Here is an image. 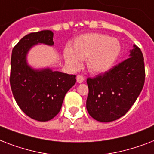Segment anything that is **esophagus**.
I'll return each instance as SVG.
<instances>
[{"label": "esophagus", "mask_w": 154, "mask_h": 154, "mask_svg": "<svg viewBox=\"0 0 154 154\" xmlns=\"http://www.w3.org/2000/svg\"><path fill=\"white\" fill-rule=\"evenodd\" d=\"M77 81L78 83H82V82H84L85 81V78L83 76H82V75H77Z\"/></svg>", "instance_id": "34e87169"}]
</instances>
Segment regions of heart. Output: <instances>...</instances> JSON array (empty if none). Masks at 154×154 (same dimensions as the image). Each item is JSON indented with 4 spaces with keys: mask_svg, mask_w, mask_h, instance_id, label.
<instances>
[{
    "mask_svg": "<svg viewBox=\"0 0 154 154\" xmlns=\"http://www.w3.org/2000/svg\"><path fill=\"white\" fill-rule=\"evenodd\" d=\"M122 50V44L117 38L102 33H87L75 40L72 49L66 47L64 57L72 69H79L82 60H87L90 72L102 73L114 65Z\"/></svg>",
    "mask_w": 154,
    "mask_h": 154,
    "instance_id": "b5f03b06",
    "label": "heart"
}]
</instances>
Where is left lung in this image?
Wrapping results in <instances>:
<instances>
[{
	"label": "left lung",
	"mask_w": 154,
	"mask_h": 154,
	"mask_svg": "<svg viewBox=\"0 0 154 154\" xmlns=\"http://www.w3.org/2000/svg\"><path fill=\"white\" fill-rule=\"evenodd\" d=\"M145 78L143 54L134 45L128 59L102 74L87 79V111L98 122L117 120L136 101L144 86Z\"/></svg>",
	"instance_id": "left-lung-1"
}]
</instances>
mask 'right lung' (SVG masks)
Returning a JSON list of instances; mask_svg holds the SVG:
<instances>
[{
	"label": "right lung",
	"instance_id": "1",
	"mask_svg": "<svg viewBox=\"0 0 154 154\" xmlns=\"http://www.w3.org/2000/svg\"><path fill=\"white\" fill-rule=\"evenodd\" d=\"M53 32H31L19 41L12 51L10 85L20 109L32 119L47 122L60 112L66 93L76 83V76L47 68L33 69L26 56L34 45H53Z\"/></svg>",
	"mask_w": 154,
	"mask_h": 154
}]
</instances>
